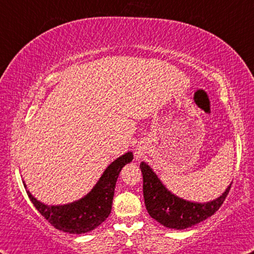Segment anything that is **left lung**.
<instances>
[{
	"instance_id": "8db88e82",
	"label": "left lung",
	"mask_w": 254,
	"mask_h": 254,
	"mask_svg": "<svg viewBox=\"0 0 254 254\" xmlns=\"http://www.w3.org/2000/svg\"><path fill=\"white\" fill-rule=\"evenodd\" d=\"M143 179V198L149 215L168 228L181 230L205 220L219 210L228 195L229 187L220 197L206 203L189 202L168 190L145 162L140 163Z\"/></svg>"
}]
</instances>
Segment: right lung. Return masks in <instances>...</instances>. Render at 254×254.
<instances>
[{"label":"right lung","mask_w":254,"mask_h":254,"mask_svg":"<svg viewBox=\"0 0 254 254\" xmlns=\"http://www.w3.org/2000/svg\"><path fill=\"white\" fill-rule=\"evenodd\" d=\"M133 160V154L127 151L116 158L103 176L98 180L91 191L84 197L73 203L64 205H47L37 200L27 190L29 199L34 206L55 228L69 234H84L91 232L108 218L112 211L113 197H114L115 185L121 170L126 164ZM26 188V185L24 183Z\"/></svg>","instance_id":"obj_1"}]
</instances>
